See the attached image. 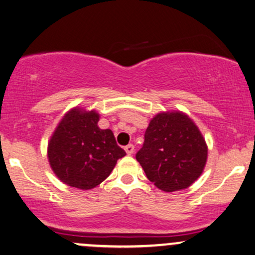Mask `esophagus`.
Here are the masks:
<instances>
[{
	"instance_id": "obj_1",
	"label": "esophagus",
	"mask_w": 255,
	"mask_h": 255,
	"mask_svg": "<svg viewBox=\"0 0 255 255\" xmlns=\"http://www.w3.org/2000/svg\"><path fill=\"white\" fill-rule=\"evenodd\" d=\"M125 150H126V153L128 154V155H131V154L134 153V146L131 143L128 144V146L125 147Z\"/></svg>"
}]
</instances>
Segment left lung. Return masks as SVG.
I'll use <instances>...</instances> for the list:
<instances>
[{"mask_svg": "<svg viewBox=\"0 0 255 255\" xmlns=\"http://www.w3.org/2000/svg\"><path fill=\"white\" fill-rule=\"evenodd\" d=\"M207 155L205 137L194 121L185 113L172 111L151 119L136 160L157 188L175 192L199 179Z\"/></svg>", "mask_w": 255, "mask_h": 255, "instance_id": "obj_1", "label": "left lung"}]
</instances>
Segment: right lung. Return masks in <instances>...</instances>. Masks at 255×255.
I'll list each match as a JSON object with an SVG mask.
<instances>
[{"mask_svg": "<svg viewBox=\"0 0 255 255\" xmlns=\"http://www.w3.org/2000/svg\"><path fill=\"white\" fill-rule=\"evenodd\" d=\"M94 109L74 107L63 115L48 142L50 168L63 183L88 191L100 185L126 155L111 129L98 126Z\"/></svg>", "mask_w": 255, "mask_h": 255, "instance_id": "right-lung-1", "label": "right lung"}]
</instances>
